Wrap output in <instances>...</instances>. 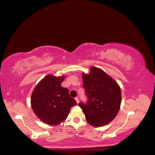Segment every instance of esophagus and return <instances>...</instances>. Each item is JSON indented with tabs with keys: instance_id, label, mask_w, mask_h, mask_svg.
Listing matches in <instances>:
<instances>
[{
	"instance_id": "34e87169",
	"label": "esophagus",
	"mask_w": 155,
	"mask_h": 155,
	"mask_svg": "<svg viewBox=\"0 0 155 155\" xmlns=\"http://www.w3.org/2000/svg\"><path fill=\"white\" fill-rule=\"evenodd\" d=\"M75 100L76 101V103H77L78 104L79 103V99L78 97H76V98H75Z\"/></svg>"
}]
</instances>
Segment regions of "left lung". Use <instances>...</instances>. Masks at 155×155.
<instances>
[{
	"label": "left lung",
	"mask_w": 155,
	"mask_h": 155,
	"mask_svg": "<svg viewBox=\"0 0 155 155\" xmlns=\"http://www.w3.org/2000/svg\"><path fill=\"white\" fill-rule=\"evenodd\" d=\"M88 102L79 103L88 123L95 127L105 126L113 120L120 110L119 85L102 69L90 67V73L82 74Z\"/></svg>",
	"instance_id": "1"
}]
</instances>
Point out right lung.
Returning a JSON list of instances; mask_svg holds the SVG:
<instances>
[{
  "instance_id": "right-lung-1",
  "label": "right lung",
  "mask_w": 155,
  "mask_h": 155,
  "mask_svg": "<svg viewBox=\"0 0 155 155\" xmlns=\"http://www.w3.org/2000/svg\"><path fill=\"white\" fill-rule=\"evenodd\" d=\"M65 76H45L36 84L31 97L35 115L44 123L56 126L65 120L71 108L77 104L67 88L61 86Z\"/></svg>"
}]
</instances>
